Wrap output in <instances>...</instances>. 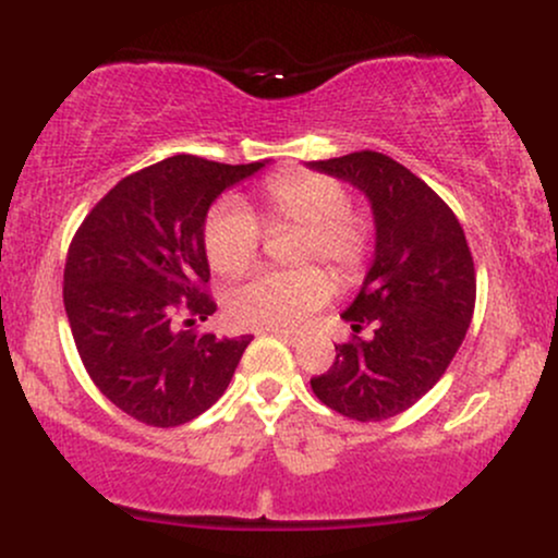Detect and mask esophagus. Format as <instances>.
Returning a JSON list of instances; mask_svg holds the SVG:
<instances>
[{
    "instance_id": "obj_1",
    "label": "esophagus",
    "mask_w": 558,
    "mask_h": 558,
    "mask_svg": "<svg viewBox=\"0 0 558 558\" xmlns=\"http://www.w3.org/2000/svg\"><path fill=\"white\" fill-rule=\"evenodd\" d=\"M267 332H272V336H278V338H283L286 343H299V332H291V330H280V328H272V330H267Z\"/></svg>"
}]
</instances>
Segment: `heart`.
<instances>
[{"label":"heart","mask_w":558,"mask_h":558,"mask_svg":"<svg viewBox=\"0 0 558 558\" xmlns=\"http://www.w3.org/2000/svg\"><path fill=\"white\" fill-rule=\"evenodd\" d=\"M262 220L304 226L299 259H323L338 280L360 278L373 248V228L351 209L345 185L323 172L293 170L267 178L259 189ZM262 228L254 213L235 198H222L204 220V252L220 275H239L257 259ZM332 296L323 267L259 270L230 288L228 317L241 328H299Z\"/></svg>","instance_id":"1"}]
</instances>
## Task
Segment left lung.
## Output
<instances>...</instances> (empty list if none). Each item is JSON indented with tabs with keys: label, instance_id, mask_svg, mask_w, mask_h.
<instances>
[{
	"label": "left lung",
	"instance_id": "8db88e82",
	"mask_svg": "<svg viewBox=\"0 0 558 558\" xmlns=\"http://www.w3.org/2000/svg\"><path fill=\"white\" fill-rule=\"evenodd\" d=\"M310 168L356 185L375 217L373 267L341 315L354 332L373 325L375 336L338 343L312 390L349 420L396 417L444 377L472 323L477 283L464 230L430 185L380 151Z\"/></svg>",
	"mask_w": 558,
	"mask_h": 558
}]
</instances>
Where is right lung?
<instances>
[{
	"label": "right lung",
	"mask_w": 558,
	"mask_h": 558,
	"mask_svg": "<svg viewBox=\"0 0 558 558\" xmlns=\"http://www.w3.org/2000/svg\"><path fill=\"white\" fill-rule=\"evenodd\" d=\"M265 162L175 155L133 172L81 222L68 248L65 312L94 386L151 427L191 422L226 393L252 336H198L215 315L204 220L222 191ZM189 316L184 328L177 319Z\"/></svg>",
	"instance_id": "obj_1"
}]
</instances>
